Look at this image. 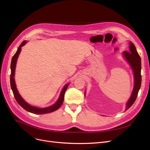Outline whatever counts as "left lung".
Segmentation results:
<instances>
[{
  "instance_id": "1",
  "label": "left lung",
  "mask_w": 150,
  "mask_h": 150,
  "mask_svg": "<svg viewBox=\"0 0 150 150\" xmlns=\"http://www.w3.org/2000/svg\"><path fill=\"white\" fill-rule=\"evenodd\" d=\"M123 55L132 67L134 77V86L133 93L131 94L129 101L126 104L127 110L133 105L136 99H137L141 84H142V75H141L142 62H141V57L137 51V49H136L133 43L131 42H129V51H124Z\"/></svg>"
}]
</instances>
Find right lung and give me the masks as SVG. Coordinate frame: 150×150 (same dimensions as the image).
<instances>
[{
    "instance_id": "add662e5",
    "label": "right lung",
    "mask_w": 150,
    "mask_h": 150,
    "mask_svg": "<svg viewBox=\"0 0 150 150\" xmlns=\"http://www.w3.org/2000/svg\"><path fill=\"white\" fill-rule=\"evenodd\" d=\"M25 43H26V41H23L22 42V44L20 45L19 48H18L16 53L14 54V55H13V56L12 58L11 64V74L10 81H11V87L12 90L13 96H14V98L16 99V100L17 101V102L18 103V104H19L21 107L23 108L25 110L28 111L30 112L34 113V114L42 115V114H46V113L51 112L54 111H56L62 105L63 101H64V94H65L66 91L68 87V86H69V84H66L64 87V88L62 89V91L61 93V94H60V96H59V98L56 103H55L54 105H52L51 106H49V107L46 108H38L36 107L29 105V104L27 103L24 100V99L22 98V97L20 96L19 93H18V91L16 88L15 80H14V78H13V76H14V73H15V69H16L17 59V57H18V56H19V54L21 51V47L23 46L24 45H25Z\"/></svg>"
}]
</instances>
